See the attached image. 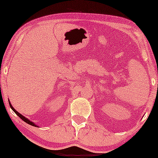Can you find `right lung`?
I'll return each mask as SVG.
<instances>
[{
  "label": "right lung",
  "instance_id": "1",
  "mask_svg": "<svg viewBox=\"0 0 158 158\" xmlns=\"http://www.w3.org/2000/svg\"><path fill=\"white\" fill-rule=\"evenodd\" d=\"M9 103H10V108H12V110H13V111L15 112V113L16 114H17V115L19 116V117H20V118H21V119H22V120L24 121L25 123H27V124H30V125H31V126H35V127H38V126H36V125L35 124V123H32V121H30V119H27V118H26V117H23V116L22 115V114H20V113H19V112H18L17 110H16L15 109V108H14L13 107H12V105H11V103H10V101H9Z\"/></svg>",
  "mask_w": 158,
  "mask_h": 158
}]
</instances>
